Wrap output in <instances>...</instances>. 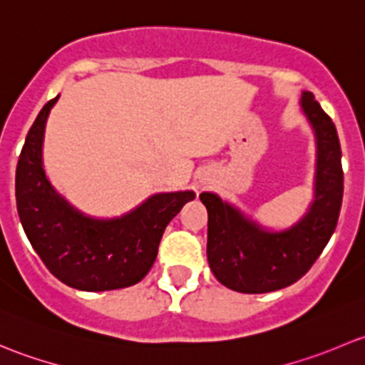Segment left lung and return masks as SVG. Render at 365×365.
Masks as SVG:
<instances>
[{
    "mask_svg": "<svg viewBox=\"0 0 365 365\" xmlns=\"http://www.w3.org/2000/svg\"><path fill=\"white\" fill-rule=\"evenodd\" d=\"M300 104L318 141L314 203L300 222L270 233L215 194L200 196L208 212L210 268L217 281L235 292L268 293L297 282L314 264L337 226L344 175L336 125L309 91H304Z\"/></svg>",
    "mask_w": 365,
    "mask_h": 365,
    "instance_id": "left-lung-1",
    "label": "left lung"
}]
</instances>
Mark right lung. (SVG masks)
<instances>
[{
	"mask_svg": "<svg viewBox=\"0 0 365 365\" xmlns=\"http://www.w3.org/2000/svg\"><path fill=\"white\" fill-rule=\"evenodd\" d=\"M47 102L29 128L16 169L21 224L47 270L70 288L108 292L135 284L152 268L162 233L194 192L155 194L121 219L95 220L58 196L42 169Z\"/></svg>",
	"mask_w": 365,
	"mask_h": 365,
	"instance_id": "obj_1",
	"label": "right lung"
}]
</instances>
